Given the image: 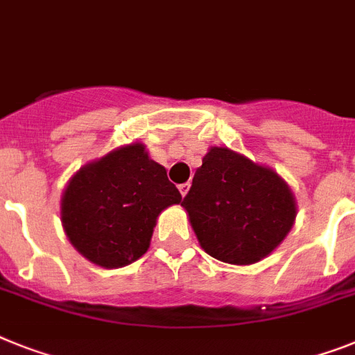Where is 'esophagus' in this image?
<instances>
[{"label":"esophagus","instance_id":"1","mask_svg":"<svg viewBox=\"0 0 355 355\" xmlns=\"http://www.w3.org/2000/svg\"><path fill=\"white\" fill-rule=\"evenodd\" d=\"M189 189H190V183H183V184H180V192H181V196H187V192H189Z\"/></svg>","mask_w":355,"mask_h":355}]
</instances>
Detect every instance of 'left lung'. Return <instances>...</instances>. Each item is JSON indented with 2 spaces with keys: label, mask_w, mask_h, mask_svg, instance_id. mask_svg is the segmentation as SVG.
Instances as JSON below:
<instances>
[{
  "label": "left lung",
  "mask_w": 355,
  "mask_h": 355,
  "mask_svg": "<svg viewBox=\"0 0 355 355\" xmlns=\"http://www.w3.org/2000/svg\"><path fill=\"white\" fill-rule=\"evenodd\" d=\"M181 207L209 256L241 266L270 256L297 216L288 183L228 146H210Z\"/></svg>",
  "instance_id": "1"
}]
</instances>
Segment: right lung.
Here are the masks:
<instances>
[{
	"instance_id": "obj_1",
	"label": "right lung",
	"mask_w": 355,
	"mask_h": 355,
	"mask_svg": "<svg viewBox=\"0 0 355 355\" xmlns=\"http://www.w3.org/2000/svg\"><path fill=\"white\" fill-rule=\"evenodd\" d=\"M180 203L165 166L136 141L90 161L70 178L61 194V223L90 263L121 268L148 250L159 214Z\"/></svg>"
}]
</instances>
